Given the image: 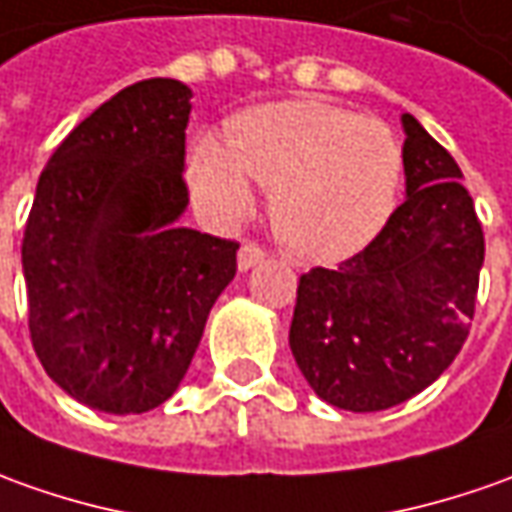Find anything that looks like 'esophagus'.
Returning <instances> with one entry per match:
<instances>
[{
  "label": "esophagus",
  "mask_w": 512,
  "mask_h": 512,
  "mask_svg": "<svg viewBox=\"0 0 512 512\" xmlns=\"http://www.w3.org/2000/svg\"><path fill=\"white\" fill-rule=\"evenodd\" d=\"M260 260H266V249H263L260 243H252V241L243 243L241 252H238V269L241 271L252 269V266H257Z\"/></svg>",
  "instance_id": "34e87169"
}]
</instances>
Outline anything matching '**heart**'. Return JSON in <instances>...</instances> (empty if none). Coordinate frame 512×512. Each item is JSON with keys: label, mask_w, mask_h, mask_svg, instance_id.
I'll return each instance as SVG.
<instances>
[{"label": "heart", "mask_w": 512, "mask_h": 512, "mask_svg": "<svg viewBox=\"0 0 512 512\" xmlns=\"http://www.w3.org/2000/svg\"><path fill=\"white\" fill-rule=\"evenodd\" d=\"M403 159L395 134L375 117L325 100H283L243 111L227 145L198 137L190 182L221 218L252 210V182L271 187V224L300 255H350L392 212Z\"/></svg>", "instance_id": "heart-1"}]
</instances>
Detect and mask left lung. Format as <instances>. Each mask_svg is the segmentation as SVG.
I'll return each instance as SVG.
<instances>
[{"label":"left lung","instance_id":"1","mask_svg":"<svg viewBox=\"0 0 512 512\" xmlns=\"http://www.w3.org/2000/svg\"><path fill=\"white\" fill-rule=\"evenodd\" d=\"M406 201L361 252L297 285L288 344L322 401L381 412L446 373L474 319L485 232L454 156L403 114Z\"/></svg>","mask_w":512,"mask_h":512}]
</instances>
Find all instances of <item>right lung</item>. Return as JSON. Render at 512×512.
<instances>
[{
	"mask_svg": "<svg viewBox=\"0 0 512 512\" xmlns=\"http://www.w3.org/2000/svg\"><path fill=\"white\" fill-rule=\"evenodd\" d=\"M193 92L151 78L106 100L41 170L22 238L27 325L75 401L142 415L176 392L238 241L179 227Z\"/></svg>",
	"mask_w": 512,
	"mask_h": 512,
	"instance_id": "add662e5",
	"label": "right lung"
}]
</instances>
